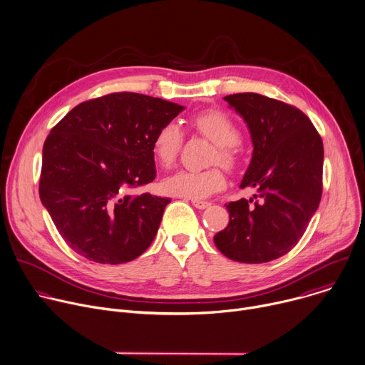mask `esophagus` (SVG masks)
Here are the masks:
<instances>
[{
	"instance_id": "1",
	"label": "esophagus",
	"mask_w": 365,
	"mask_h": 365,
	"mask_svg": "<svg viewBox=\"0 0 365 365\" xmlns=\"http://www.w3.org/2000/svg\"><path fill=\"white\" fill-rule=\"evenodd\" d=\"M192 205L197 210H206L207 206H211V202H206V200H199V199H192Z\"/></svg>"
}]
</instances>
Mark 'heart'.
<instances>
[{"label": "heart", "mask_w": 365, "mask_h": 365, "mask_svg": "<svg viewBox=\"0 0 365 365\" xmlns=\"http://www.w3.org/2000/svg\"><path fill=\"white\" fill-rule=\"evenodd\" d=\"M192 127L205 138L217 145L212 162L228 169L235 168L238 162L237 144L241 140V131L237 123L225 113L210 110L197 114L190 121ZM183 134L180 127L169 121L163 124L153 138V154L158 163L163 168H170L180 153ZM227 179L220 168L206 170H178L163 180V189L169 195L202 199L214 195L225 187Z\"/></svg>", "instance_id": "b5f03b06"}]
</instances>
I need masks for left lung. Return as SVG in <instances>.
<instances>
[{"label":"left lung","mask_w":365,"mask_h":365,"mask_svg":"<svg viewBox=\"0 0 365 365\" xmlns=\"http://www.w3.org/2000/svg\"><path fill=\"white\" fill-rule=\"evenodd\" d=\"M247 123L251 163L240 185L259 199L227 203L230 222L214 237L234 262L259 264L289 252L304 234L322 196L324 144L312 121L296 107L254 93L224 98Z\"/></svg>","instance_id":"8db88e82"}]
</instances>
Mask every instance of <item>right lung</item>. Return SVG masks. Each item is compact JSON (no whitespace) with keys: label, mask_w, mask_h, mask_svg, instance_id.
<instances>
[{"label":"right lung","mask_w":365,"mask_h":365,"mask_svg":"<svg viewBox=\"0 0 365 365\" xmlns=\"http://www.w3.org/2000/svg\"><path fill=\"white\" fill-rule=\"evenodd\" d=\"M183 108L115 92L79 103L51 128L38 195L75 252L95 263L123 264L150 247L170 199L128 190L154 180V134Z\"/></svg>","instance_id":"right-lung-1"}]
</instances>
